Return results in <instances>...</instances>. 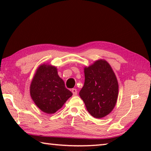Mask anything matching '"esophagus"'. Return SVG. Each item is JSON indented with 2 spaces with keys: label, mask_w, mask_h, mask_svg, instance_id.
<instances>
[{
  "label": "esophagus",
  "mask_w": 151,
  "mask_h": 151,
  "mask_svg": "<svg viewBox=\"0 0 151 151\" xmlns=\"http://www.w3.org/2000/svg\"><path fill=\"white\" fill-rule=\"evenodd\" d=\"M72 93L73 94V95L75 96V95H76V94H77V91H76V88H73L72 89Z\"/></svg>",
  "instance_id": "34e87169"
}]
</instances>
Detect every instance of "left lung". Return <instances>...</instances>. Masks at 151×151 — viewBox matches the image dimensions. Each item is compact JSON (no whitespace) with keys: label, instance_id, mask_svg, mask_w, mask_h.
Segmentation results:
<instances>
[{"label":"left lung","instance_id":"obj_1","mask_svg":"<svg viewBox=\"0 0 151 151\" xmlns=\"http://www.w3.org/2000/svg\"><path fill=\"white\" fill-rule=\"evenodd\" d=\"M85 83L79 93L86 108L96 119L106 116L113 110L119 94V84L111 65L98 60L85 67Z\"/></svg>","mask_w":151,"mask_h":151}]
</instances>
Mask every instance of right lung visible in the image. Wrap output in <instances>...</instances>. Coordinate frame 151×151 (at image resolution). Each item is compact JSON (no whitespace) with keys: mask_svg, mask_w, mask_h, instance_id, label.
Returning <instances> with one entry per match:
<instances>
[{"mask_svg":"<svg viewBox=\"0 0 151 151\" xmlns=\"http://www.w3.org/2000/svg\"><path fill=\"white\" fill-rule=\"evenodd\" d=\"M30 94L36 105L47 114H53L63 106L73 93L65 87L57 67L40 65L30 86Z\"/></svg>","mask_w":151,"mask_h":151,"instance_id":"1","label":"right lung"}]
</instances>
